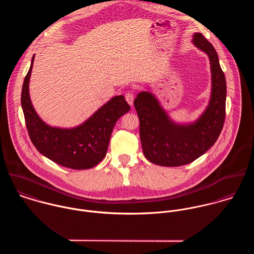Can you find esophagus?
<instances>
[{"mask_svg":"<svg viewBox=\"0 0 254 254\" xmlns=\"http://www.w3.org/2000/svg\"><path fill=\"white\" fill-rule=\"evenodd\" d=\"M125 100H126V102L128 103L129 106H133V103H134V95H133L132 93H130V92L126 93V95H125Z\"/></svg>","mask_w":254,"mask_h":254,"instance_id":"obj_1","label":"esophagus"}]
</instances>
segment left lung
<instances>
[{"mask_svg": "<svg viewBox=\"0 0 254 254\" xmlns=\"http://www.w3.org/2000/svg\"><path fill=\"white\" fill-rule=\"evenodd\" d=\"M191 42L210 62L211 95L202 114L193 122L180 124L169 117L150 92L139 93L134 101L144 154L160 166L175 167L192 162L215 144L224 125L227 86L217 53L201 33H195Z\"/></svg>", "mask_w": 254, "mask_h": 254, "instance_id": "1", "label": "left lung"}]
</instances>
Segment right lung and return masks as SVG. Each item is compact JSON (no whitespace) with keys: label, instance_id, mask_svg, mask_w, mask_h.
Masks as SVG:
<instances>
[{"label":"right lung","instance_id":"1","mask_svg":"<svg viewBox=\"0 0 254 254\" xmlns=\"http://www.w3.org/2000/svg\"><path fill=\"white\" fill-rule=\"evenodd\" d=\"M34 56L21 91V107L31 142L52 161L71 169H89L107 154L116 121L130 110L124 96H115L81 125L59 128L48 125L37 114L29 96V80Z\"/></svg>","mask_w":254,"mask_h":254}]
</instances>
